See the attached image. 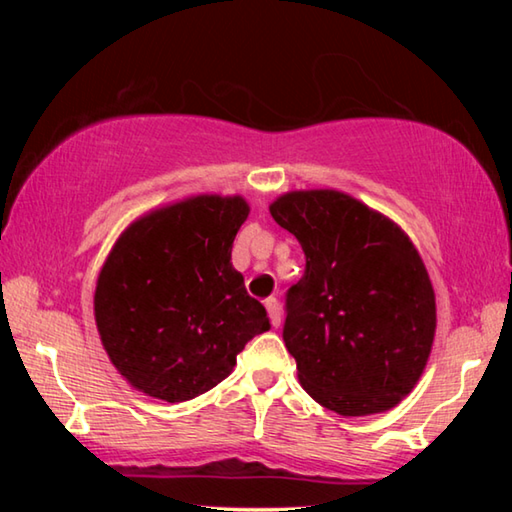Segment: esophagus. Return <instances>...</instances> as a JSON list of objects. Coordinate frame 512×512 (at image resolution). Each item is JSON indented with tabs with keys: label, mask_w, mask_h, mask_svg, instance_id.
<instances>
[{
	"label": "esophagus",
	"mask_w": 512,
	"mask_h": 512,
	"mask_svg": "<svg viewBox=\"0 0 512 512\" xmlns=\"http://www.w3.org/2000/svg\"><path fill=\"white\" fill-rule=\"evenodd\" d=\"M266 311H268V318H271V325L273 327H280L282 323V309H280V302H277V298H266Z\"/></svg>",
	"instance_id": "1"
}]
</instances>
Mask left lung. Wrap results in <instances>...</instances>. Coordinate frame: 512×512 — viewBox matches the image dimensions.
<instances>
[{
    "label": "left lung",
    "mask_w": 512,
    "mask_h": 512,
    "mask_svg": "<svg viewBox=\"0 0 512 512\" xmlns=\"http://www.w3.org/2000/svg\"><path fill=\"white\" fill-rule=\"evenodd\" d=\"M268 210L307 259L282 332L302 388L339 415L393 409L418 384L436 334L420 253L400 225L336 189L287 192Z\"/></svg>",
    "instance_id": "left-lung-1"
}]
</instances>
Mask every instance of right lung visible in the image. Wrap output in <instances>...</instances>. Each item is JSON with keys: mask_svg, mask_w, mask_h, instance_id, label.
I'll return each mask as SVG.
<instances>
[{"mask_svg": "<svg viewBox=\"0 0 512 512\" xmlns=\"http://www.w3.org/2000/svg\"><path fill=\"white\" fill-rule=\"evenodd\" d=\"M248 212L241 196L201 194L140 216L115 241L94 291V320L112 366L135 391L171 404L194 400L271 329L230 262Z\"/></svg>", "mask_w": 512, "mask_h": 512, "instance_id": "add662e5", "label": "right lung"}]
</instances>
